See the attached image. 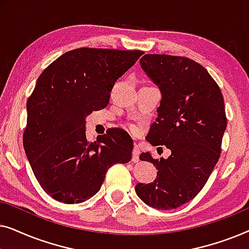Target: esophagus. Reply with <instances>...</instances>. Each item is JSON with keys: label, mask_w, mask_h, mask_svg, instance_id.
Instances as JSON below:
<instances>
[{"label": "esophagus", "mask_w": 249, "mask_h": 249, "mask_svg": "<svg viewBox=\"0 0 249 249\" xmlns=\"http://www.w3.org/2000/svg\"><path fill=\"white\" fill-rule=\"evenodd\" d=\"M139 161V147L137 145L134 146V149H132V162L137 163Z\"/></svg>", "instance_id": "obj_1"}]
</instances>
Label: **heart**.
Listing matches in <instances>:
<instances>
[{"mask_svg":"<svg viewBox=\"0 0 249 249\" xmlns=\"http://www.w3.org/2000/svg\"><path fill=\"white\" fill-rule=\"evenodd\" d=\"M131 129H132V130H135V127H134V125H131V127H130Z\"/></svg>","mask_w":249,"mask_h":249,"instance_id":"b5f03b06","label":"heart"}]
</instances>
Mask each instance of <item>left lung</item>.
<instances>
[{
	"label": "left lung",
	"mask_w": 249,
	"mask_h": 249,
	"mask_svg": "<svg viewBox=\"0 0 249 249\" xmlns=\"http://www.w3.org/2000/svg\"><path fill=\"white\" fill-rule=\"evenodd\" d=\"M141 64L162 93L146 139L164 145L171 155L156 160L141 154L142 161L154 164L158 177L135 190L147 205L173 210L195 198L219 161L227 128L223 95L205 68L188 57L145 54Z\"/></svg>",
	"instance_id": "obj_1"
}]
</instances>
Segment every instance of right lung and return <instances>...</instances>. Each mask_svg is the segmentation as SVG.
Instances as JSON below:
<instances>
[{"label":"right lung","mask_w":249,"mask_h":249,"mask_svg":"<svg viewBox=\"0 0 249 249\" xmlns=\"http://www.w3.org/2000/svg\"><path fill=\"white\" fill-rule=\"evenodd\" d=\"M142 51L81 47L53 61L27 102L23 148L37 181L66 204L83 203L101 189L105 173L131 160L134 144L124 130L89 142L85 120L110 102L113 85Z\"/></svg>","instance_id":"add662e5"}]
</instances>
